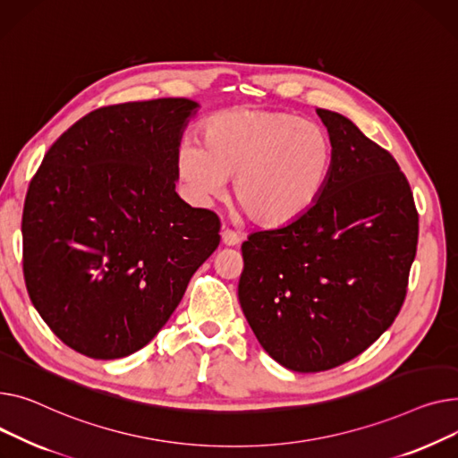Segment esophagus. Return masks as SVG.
Wrapping results in <instances>:
<instances>
[{
    "instance_id": "1",
    "label": "esophagus",
    "mask_w": 458,
    "mask_h": 458,
    "mask_svg": "<svg viewBox=\"0 0 458 458\" xmlns=\"http://www.w3.org/2000/svg\"><path fill=\"white\" fill-rule=\"evenodd\" d=\"M222 244H224V246H229V248L238 246V244H240V238H238L236 233H233V231H229V229H224V231H222Z\"/></svg>"
}]
</instances>
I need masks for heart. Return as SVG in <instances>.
<instances>
[{
    "label": "heart",
    "instance_id": "b5f03b06",
    "mask_svg": "<svg viewBox=\"0 0 458 458\" xmlns=\"http://www.w3.org/2000/svg\"><path fill=\"white\" fill-rule=\"evenodd\" d=\"M333 142L326 129L300 116L266 109H236L212 118L205 142L188 134L177 148V175L196 203L225 192L262 227H283L324 194L333 168Z\"/></svg>",
    "mask_w": 458,
    "mask_h": 458
}]
</instances>
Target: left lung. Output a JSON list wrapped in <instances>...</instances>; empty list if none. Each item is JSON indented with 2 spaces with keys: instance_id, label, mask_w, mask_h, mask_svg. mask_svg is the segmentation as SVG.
Segmentation results:
<instances>
[{
  "instance_id": "8db88e82",
  "label": "left lung",
  "mask_w": 458,
  "mask_h": 458,
  "mask_svg": "<svg viewBox=\"0 0 458 458\" xmlns=\"http://www.w3.org/2000/svg\"><path fill=\"white\" fill-rule=\"evenodd\" d=\"M316 113L335 153L326 191L300 220L248 236L238 283L264 352L300 373L355 359L394 324L418 244L395 158L349 118Z\"/></svg>"
}]
</instances>
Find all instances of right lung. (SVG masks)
Returning a JSON list of instances; mask_svg holds the SVG:
<instances>
[{
	"label": "right lung",
	"mask_w": 458,
	"mask_h": 458,
	"mask_svg": "<svg viewBox=\"0 0 458 458\" xmlns=\"http://www.w3.org/2000/svg\"><path fill=\"white\" fill-rule=\"evenodd\" d=\"M199 103L103 106L46 153L21 216L30 298L68 347L113 360L165 327L220 244V220L175 192V153Z\"/></svg>",
	"instance_id": "add662e5"
}]
</instances>
